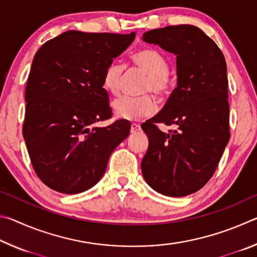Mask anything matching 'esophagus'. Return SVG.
<instances>
[{
	"label": "esophagus",
	"instance_id": "obj_1",
	"mask_svg": "<svg viewBox=\"0 0 257 257\" xmlns=\"http://www.w3.org/2000/svg\"><path fill=\"white\" fill-rule=\"evenodd\" d=\"M141 125L137 123H132V127H130V133L132 134H136L138 132H141Z\"/></svg>",
	"mask_w": 257,
	"mask_h": 257
}]
</instances>
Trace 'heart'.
<instances>
[{"mask_svg": "<svg viewBox=\"0 0 257 257\" xmlns=\"http://www.w3.org/2000/svg\"><path fill=\"white\" fill-rule=\"evenodd\" d=\"M133 63L147 75L143 92H152L158 96H164L171 88L169 77V62L165 56L154 49L139 50L132 56ZM123 75V67L119 63H111L103 75V87L112 95H118ZM113 112L120 119L137 120L153 115L158 110L155 99L151 95L139 97L123 96L112 104Z\"/></svg>", "mask_w": 257, "mask_h": 257, "instance_id": "1", "label": "heart"}]
</instances>
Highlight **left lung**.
<instances>
[{"label": "left lung", "mask_w": 257, "mask_h": 257, "mask_svg": "<svg viewBox=\"0 0 257 257\" xmlns=\"http://www.w3.org/2000/svg\"><path fill=\"white\" fill-rule=\"evenodd\" d=\"M142 40L177 56V87L161 112L142 124L149 137L142 173L158 193L187 196L211 179L229 142L227 63L196 26L153 29ZM156 123L177 129L163 133Z\"/></svg>", "instance_id": "1"}]
</instances>
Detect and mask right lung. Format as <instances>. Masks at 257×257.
<instances>
[{"label": "right lung", "mask_w": 257, "mask_h": 257, "mask_svg": "<svg viewBox=\"0 0 257 257\" xmlns=\"http://www.w3.org/2000/svg\"><path fill=\"white\" fill-rule=\"evenodd\" d=\"M136 34L68 30L35 54L26 86L24 139L38 178L53 190L79 194L101 180L130 123L111 118L103 75Z\"/></svg>", "instance_id": "1"}]
</instances>
